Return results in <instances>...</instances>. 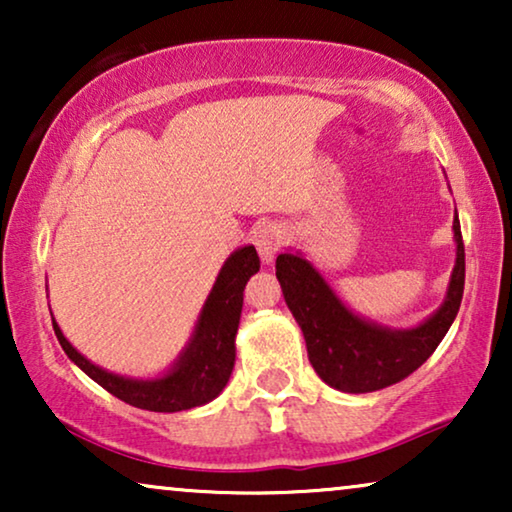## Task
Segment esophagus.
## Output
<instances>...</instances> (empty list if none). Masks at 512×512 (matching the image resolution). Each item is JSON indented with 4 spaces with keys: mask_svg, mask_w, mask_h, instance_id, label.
Instances as JSON below:
<instances>
[{
    "mask_svg": "<svg viewBox=\"0 0 512 512\" xmlns=\"http://www.w3.org/2000/svg\"><path fill=\"white\" fill-rule=\"evenodd\" d=\"M254 244L258 249L263 263H272V258L277 256V251L284 244V230L277 223H263L254 230Z\"/></svg>",
    "mask_w": 512,
    "mask_h": 512,
    "instance_id": "esophagus-1",
    "label": "esophagus"
}]
</instances>
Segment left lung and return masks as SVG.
Returning a JSON list of instances; mask_svg holds the SVG:
<instances>
[{"mask_svg": "<svg viewBox=\"0 0 512 512\" xmlns=\"http://www.w3.org/2000/svg\"><path fill=\"white\" fill-rule=\"evenodd\" d=\"M457 261L443 305L415 328H387L361 319L335 296L326 279L300 254L277 256V279L284 300L305 335L312 368L328 387L368 394L401 382L436 352L450 331L464 296V240L454 216Z\"/></svg>", "mask_w": 512, "mask_h": 512, "instance_id": "left-lung-1", "label": "left lung"}]
</instances>
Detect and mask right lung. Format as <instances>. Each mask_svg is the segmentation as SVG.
I'll list each match as a JSON object with an SVG mask.
<instances>
[{"mask_svg": "<svg viewBox=\"0 0 512 512\" xmlns=\"http://www.w3.org/2000/svg\"><path fill=\"white\" fill-rule=\"evenodd\" d=\"M261 268L256 249L242 247L228 256L184 352L165 375L153 380H132L90 363L76 352L53 319V331L62 349L83 373L135 408L151 412H181L214 401L230 380L235 366V333L240 326L244 286Z\"/></svg>", "mask_w": 512, "mask_h": 512, "instance_id": "right-lung-1", "label": "right lung"}]
</instances>
